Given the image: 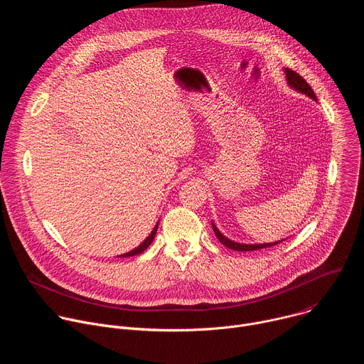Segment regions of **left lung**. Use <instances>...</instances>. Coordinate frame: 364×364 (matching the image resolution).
I'll return each instance as SVG.
<instances>
[{"mask_svg":"<svg viewBox=\"0 0 364 364\" xmlns=\"http://www.w3.org/2000/svg\"><path fill=\"white\" fill-rule=\"evenodd\" d=\"M285 75H287V80H288V83H289V86H291V87H294L295 90L302 92V93H305L306 96H309V97H313V99H316V100H317V96H316L314 90L311 89V86L305 82V79H304L302 76H299L296 72H294V70H291V69H288V68L285 69ZM212 226H213V230H215V235L218 236V239H219V240H220L226 247L233 249V250H240V252H246V250H257V249L268 247V246H274V245H278V243H281V242H282V240H281V242L264 243V245H243V243H236V242H232L230 239L225 237L213 223H212Z\"/></svg>","mask_w":364,"mask_h":364,"instance_id":"8db88e82","label":"left lung"}]
</instances>
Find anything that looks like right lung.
I'll use <instances>...</instances> for the list:
<instances>
[{"mask_svg": "<svg viewBox=\"0 0 364 364\" xmlns=\"http://www.w3.org/2000/svg\"><path fill=\"white\" fill-rule=\"evenodd\" d=\"M157 229H159V225L154 228V230L151 232V235L138 246V247H135L134 250H131V252H128V253H124V255H121L122 257H128V256H135V255H139V253H142L149 245H151V242L154 240V237H155V233H157Z\"/></svg>", "mask_w": 364, "mask_h": 364, "instance_id": "right-lung-1", "label": "right lung"}]
</instances>
